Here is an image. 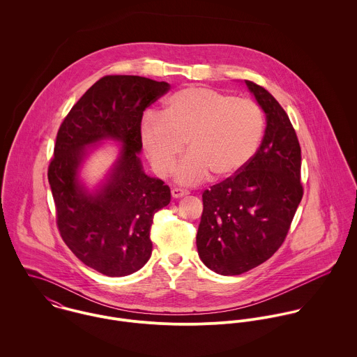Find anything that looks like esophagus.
<instances>
[{"instance_id":"1","label":"esophagus","mask_w":357,"mask_h":357,"mask_svg":"<svg viewBox=\"0 0 357 357\" xmlns=\"http://www.w3.org/2000/svg\"><path fill=\"white\" fill-rule=\"evenodd\" d=\"M190 192L187 190H183V188H173L172 190V197L173 198H181V197H185L188 195Z\"/></svg>"}]
</instances>
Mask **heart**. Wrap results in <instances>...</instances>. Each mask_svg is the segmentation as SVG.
I'll return each instance as SVG.
<instances>
[{
    "label": "heart",
    "mask_w": 357,
    "mask_h": 357,
    "mask_svg": "<svg viewBox=\"0 0 357 357\" xmlns=\"http://www.w3.org/2000/svg\"><path fill=\"white\" fill-rule=\"evenodd\" d=\"M264 125L253 100L188 86L173 93L160 114H144L140 139L159 176L170 173L187 143L190 155L177 166L176 180L197 184L208 173L225 178L241 172L259 149Z\"/></svg>",
    "instance_id": "obj_1"
}]
</instances>
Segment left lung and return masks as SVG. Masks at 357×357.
<instances>
[{
	"instance_id": "obj_1",
	"label": "left lung",
	"mask_w": 357,
	"mask_h": 357,
	"mask_svg": "<svg viewBox=\"0 0 357 357\" xmlns=\"http://www.w3.org/2000/svg\"><path fill=\"white\" fill-rule=\"evenodd\" d=\"M246 85L266 114L265 133L241 172L204 190L197 235L204 265L225 276L248 272L278 252L304 195L301 147L289 115L265 88Z\"/></svg>"
}]
</instances>
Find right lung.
<instances>
[{
    "mask_svg": "<svg viewBox=\"0 0 357 357\" xmlns=\"http://www.w3.org/2000/svg\"><path fill=\"white\" fill-rule=\"evenodd\" d=\"M167 82L137 75H105L61 122L48 180L56 225L68 249L105 276H126L150 258L153 214L170 202V188L149 177L137 153L144 109L169 91ZM105 137L124 143L109 183L98 195L77 184L84 147Z\"/></svg>",
    "mask_w": 357,
    "mask_h": 357,
    "instance_id": "1",
    "label": "right lung"
}]
</instances>
